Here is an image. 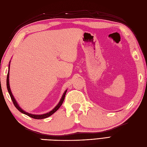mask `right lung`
Returning a JSON list of instances; mask_svg holds the SVG:
<instances>
[{
    "label": "right lung",
    "instance_id": "right-lung-1",
    "mask_svg": "<svg viewBox=\"0 0 147 147\" xmlns=\"http://www.w3.org/2000/svg\"><path fill=\"white\" fill-rule=\"evenodd\" d=\"M9 63H10V62H9ZM9 67H10V64H9V71H8L7 76V90H8V92L9 93V95H10V96H11L12 102H13V104H14V106L16 107V108L19 111H20L21 113H23L24 114H26L27 115H28L29 117H32L33 119H45V118H47V117H48L49 116H51V115H52L54 113V112H55L56 111L58 110V109H59V107H60L61 106V105L62 104V103H63V102H64L65 93H66V92H67V90H65V91L64 92V93H63V95H62V98L61 99L60 102H59V104L55 106V107L54 108V109H52V111H50L49 112H48V113L43 114H41V115H36V114H30V113H28V112H25L24 111H23V109H22L20 107V105H18V104L17 103L16 100H15L14 96H13V95H12V93L11 92V88H10V86H9V68H10Z\"/></svg>",
    "mask_w": 147,
    "mask_h": 147
}]
</instances>
